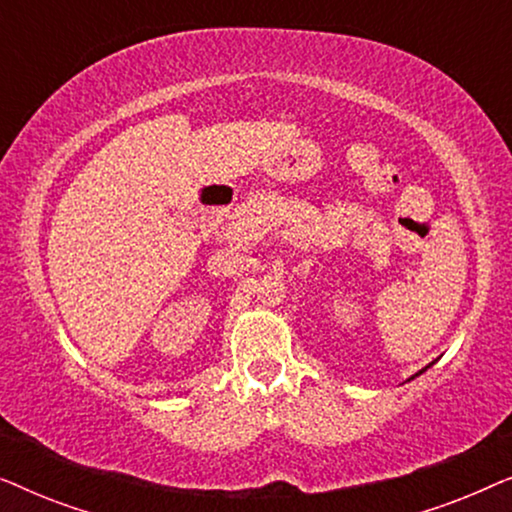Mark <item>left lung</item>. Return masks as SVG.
<instances>
[{"instance_id": "1", "label": "left lung", "mask_w": 512, "mask_h": 512, "mask_svg": "<svg viewBox=\"0 0 512 512\" xmlns=\"http://www.w3.org/2000/svg\"><path fill=\"white\" fill-rule=\"evenodd\" d=\"M426 368H429V366H426ZM426 368H424V370H426ZM417 375H422V370H419V373H417Z\"/></svg>"}]
</instances>
